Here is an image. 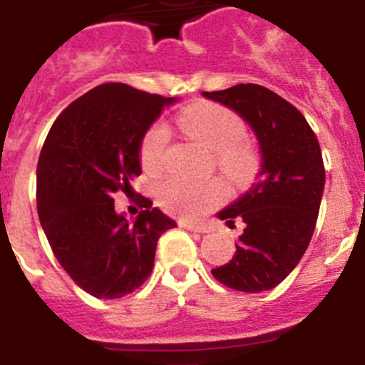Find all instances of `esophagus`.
<instances>
[{
    "label": "esophagus",
    "instance_id": "obj_1",
    "mask_svg": "<svg viewBox=\"0 0 365 365\" xmlns=\"http://www.w3.org/2000/svg\"><path fill=\"white\" fill-rule=\"evenodd\" d=\"M180 228H186L190 232H199V234H206V232H210V227H206V225H195V222H179Z\"/></svg>",
    "mask_w": 365,
    "mask_h": 365
}]
</instances>
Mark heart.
Masks as SVG:
<instances>
[{
  "label": "heart",
  "mask_w": 365,
  "mask_h": 365,
  "mask_svg": "<svg viewBox=\"0 0 365 365\" xmlns=\"http://www.w3.org/2000/svg\"><path fill=\"white\" fill-rule=\"evenodd\" d=\"M177 124L190 137L214 150L217 168L234 182L247 179L254 170L252 148L243 138L245 124L232 109L212 102H197L179 113ZM166 125L153 124L144 133L138 148L144 172H159L166 151ZM157 201L164 210L180 217H199L225 197V188L217 179L195 180L186 177H168L155 190Z\"/></svg>",
  "instance_id": "heart-1"
}]
</instances>
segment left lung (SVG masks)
Masks as SVG:
<instances>
[{"instance_id": "1", "label": "left lung", "mask_w": 365, "mask_h": 365, "mask_svg": "<svg viewBox=\"0 0 365 365\" xmlns=\"http://www.w3.org/2000/svg\"><path fill=\"white\" fill-rule=\"evenodd\" d=\"M227 106L256 133L261 170L252 188L221 210L219 219L245 222L227 265L212 269L222 285L241 292L270 291L294 270L311 243L325 186L314 131L285 98L257 83L202 93Z\"/></svg>"}]
</instances>
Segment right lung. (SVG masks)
<instances>
[{
  "instance_id": "1",
  "label": "right lung",
  "mask_w": 365,
  "mask_h": 365,
  "mask_svg": "<svg viewBox=\"0 0 365 365\" xmlns=\"http://www.w3.org/2000/svg\"><path fill=\"white\" fill-rule=\"evenodd\" d=\"M175 98L102 83L54 120L36 170L41 228L58 263L95 298L130 294L150 278L160 235L177 227L140 195L135 221L115 212L113 193L143 173L138 148Z\"/></svg>"
}]
</instances>
